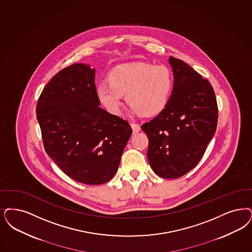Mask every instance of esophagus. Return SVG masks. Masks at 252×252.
Here are the masks:
<instances>
[{"label":"esophagus","instance_id":"1","mask_svg":"<svg viewBox=\"0 0 252 252\" xmlns=\"http://www.w3.org/2000/svg\"><path fill=\"white\" fill-rule=\"evenodd\" d=\"M130 126L131 127H132L133 133H138L139 131H141V126H140V125L135 124V123H131Z\"/></svg>","mask_w":252,"mask_h":252}]
</instances>
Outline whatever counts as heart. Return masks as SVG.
<instances>
[{
  "mask_svg": "<svg viewBox=\"0 0 252 252\" xmlns=\"http://www.w3.org/2000/svg\"><path fill=\"white\" fill-rule=\"evenodd\" d=\"M96 93L103 106L112 114L121 111L123 94L133 111L154 116L167 106L173 86L171 70L165 65L132 63L115 66Z\"/></svg>",
  "mask_w": 252,
  "mask_h": 252,
  "instance_id": "heart-1",
  "label": "heart"
}]
</instances>
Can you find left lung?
Wrapping results in <instances>:
<instances>
[{
    "instance_id": "left-lung-1",
    "label": "left lung",
    "mask_w": 252,
    "mask_h": 252,
    "mask_svg": "<svg viewBox=\"0 0 252 252\" xmlns=\"http://www.w3.org/2000/svg\"><path fill=\"white\" fill-rule=\"evenodd\" d=\"M173 90L165 109L141 126L152 170L166 179L191 171L216 132L218 103L210 82L184 61L170 58Z\"/></svg>"
}]
</instances>
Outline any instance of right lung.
Returning <instances> with one entry per match:
<instances>
[{"label":"right lung","mask_w":252,"mask_h":252,"mask_svg":"<svg viewBox=\"0 0 252 252\" xmlns=\"http://www.w3.org/2000/svg\"><path fill=\"white\" fill-rule=\"evenodd\" d=\"M99 105L94 69L75 63L49 81L36 107L45 151L66 175L86 185L111 180L132 134L128 122Z\"/></svg>","instance_id":"1"}]
</instances>
